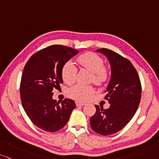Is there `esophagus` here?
Returning a JSON list of instances; mask_svg holds the SVG:
<instances>
[{"label":"esophagus","instance_id":"1","mask_svg":"<svg viewBox=\"0 0 159 159\" xmlns=\"http://www.w3.org/2000/svg\"><path fill=\"white\" fill-rule=\"evenodd\" d=\"M86 105L85 102H83L80 101H76V106H83V105Z\"/></svg>","mask_w":159,"mask_h":159}]
</instances>
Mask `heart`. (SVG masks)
<instances>
[{
    "mask_svg": "<svg viewBox=\"0 0 159 159\" xmlns=\"http://www.w3.org/2000/svg\"><path fill=\"white\" fill-rule=\"evenodd\" d=\"M77 62L83 67L92 72L91 80L98 85H102L109 77V71L104 66L102 58L93 52H87L78 57ZM77 68L71 61H68L62 68V77L65 83H73L76 80ZM70 97L80 100H86L94 93V88L91 85L76 84L68 89Z\"/></svg>",
    "mask_w": 159,
    "mask_h": 159,
    "instance_id": "heart-1",
    "label": "heart"
}]
</instances>
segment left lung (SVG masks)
I'll use <instances>...</instances> for the list:
<instances>
[{
    "instance_id": "1",
    "label": "left lung",
    "mask_w": 159,
    "mask_h": 159,
    "mask_svg": "<svg viewBox=\"0 0 159 159\" xmlns=\"http://www.w3.org/2000/svg\"><path fill=\"white\" fill-rule=\"evenodd\" d=\"M106 57L111 75L105 99L110 107L95 105L96 113L90 119L91 127L97 134L107 136L126 126L136 113L141 100L142 85L136 68L126 58L107 48L96 51Z\"/></svg>"
}]
</instances>
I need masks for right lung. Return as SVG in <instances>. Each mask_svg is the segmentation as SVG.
<instances>
[{
    "instance_id": "1",
    "label": "right lung",
    "mask_w": 159,
    "mask_h": 159,
    "mask_svg": "<svg viewBox=\"0 0 159 159\" xmlns=\"http://www.w3.org/2000/svg\"><path fill=\"white\" fill-rule=\"evenodd\" d=\"M79 51L54 45L39 51L27 61L21 77V102L33 124L47 132L62 128L75 108L74 100L57 102L52 90L63 83L62 68Z\"/></svg>"
}]
</instances>
